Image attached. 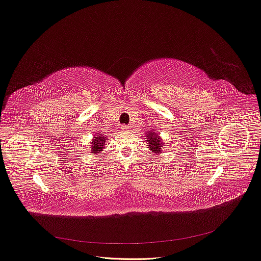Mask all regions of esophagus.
I'll return each mask as SVG.
<instances>
[{
    "instance_id": "obj_1",
    "label": "esophagus",
    "mask_w": 261,
    "mask_h": 261,
    "mask_svg": "<svg viewBox=\"0 0 261 261\" xmlns=\"http://www.w3.org/2000/svg\"><path fill=\"white\" fill-rule=\"evenodd\" d=\"M120 129H121L122 131H129V128H128L127 126H121Z\"/></svg>"
}]
</instances>
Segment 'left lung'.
I'll list each match as a JSON object with an SVG mask.
<instances>
[{"instance_id":"8db88e82","label":"left lung","mask_w":261,"mask_h":261,"mask_svg":"<svg viewBox=\"0 0 261 261\" xmlns=\"http://www.w3.org/2000/svg\"><path fill=\"white\" fill-rule=\"evenodd\" d=\"M160 134L154 131H149L147 133V141H148V148L151 150L153 153H161L162 152V147L163 142L160 140Z\"/></svg>"}]
</instances>
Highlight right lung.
<instances>
[{
  "mask_svg": "<svg viewBox=\"0 0 261 261\" xmlns=\"http://www.w3.org/2000/svg\"><path fill=\"white\" fill-rule=\"evenodd\" d=\"M103 142H105V136L95 135L94 139L92 140V145H91L92 153H99L100 151H102Z\"/></svg>",
  "mask_w": 261,
  "mask_h": 261,
  "instance_id": "obj_1",
  "label": "right lung"
}]
</instances>
